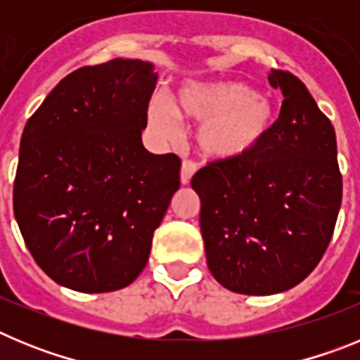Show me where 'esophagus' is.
Returning a JSON list of instances; mask_svg holds the SVG:
<instances>
[{"label": "esophagus", "instance_id": "1", "mask_svg": "<svg viewBox=\"0 0 360 360\" xmlns=\"http://www.w3.org/2000/svg\"><path fill=\"white\" fill-rule=\"evenodd\" d=\"M196 162L191 160V158H186V160L182 162V173H180V180H182L184 186H187V184L191 182V178H193V174H195L196 171Z\"/></svg>", "mask_w": 360, "mask_h": 360}]
</instances>
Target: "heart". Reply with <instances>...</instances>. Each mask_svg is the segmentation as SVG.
<instances>
[{"mask_svg":"<svg viewBox=\"0 0 360 360\" xmlns=\"http://www.w3.org/2000/svg\"><path fill=\"white\" fill-rule=\"evenodd\" d=\"M153 128L173 139L180 120L202 124L198 144L216 158H238L256 149L274 124V106L265 95L240 81L189 82L176 104L155 97L149 106Z\"/></svg>","mask_w":360,"mask_h":360,"instance_id":"b5f03b06","label":"heart"}]
</instances>
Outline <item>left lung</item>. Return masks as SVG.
<instances>
[{"label": "left lung", "instance_id": "obj_1", "mask_svg": "<svg viewBox=\"0 0 360 360\" xmlns=\"http://www.w3.org/2000/svg\"><path fill=\"white\" fill-rule=\"evenodd\" d=\"M269 81L285 101L265 139L245 157L207 162L191 180L209 270L245 295L303 281L328 249L342 200L330 119L294 73L272 70Z\"/></svg>", "mask_w": 360, "mask_h": 360}]
</instances>
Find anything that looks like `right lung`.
Wrapping results in <instances>:
<instances>
[{
  "instance_id": "obj_1",
  "label": "right lung",
  "mask_w": 360,
  "mask_h": 360,
  "mask_svg": "<svg viewBox=\"0 0 360 360\" xmlns=\"http://www.w3.org/2000/svg\"><path fill=\"white\" fill-rule=\"evenodd\" d=\"M157 79L139 59L82 66L25 126L14 216L34 262L63 287L120 290L148 263L182 165L142 146Z\"/></svg>"
}]
</instances>
